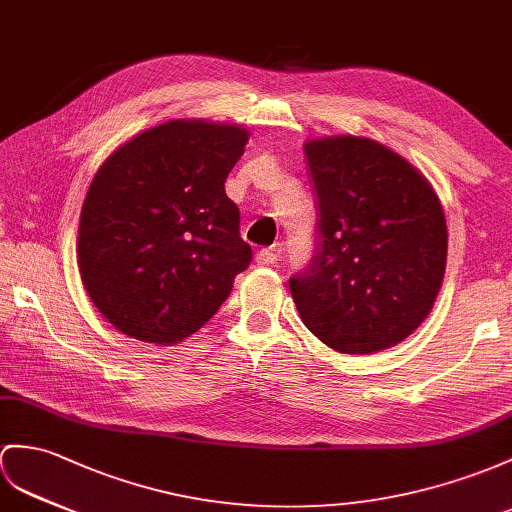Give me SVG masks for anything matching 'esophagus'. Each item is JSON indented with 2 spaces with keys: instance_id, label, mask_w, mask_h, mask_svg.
I'll return each instance as SVG.
<instances>
[{
  "instance_id": "obj_1",
  "label": "esophagus",
  "mask_w": 512,
  "mask_h": 512,
  "mask_svg": "<svg viewBox=\"0 0 512 512\" xmlns=\"http://www.w3.org/2000/svg\"><path fill=\"white\" fill-rule=\"evenodd\" d=\"M276 260H278L276 249H260V252L256 254V263H258V265H263V267L276 265Z\"/></svg>"
}]
</instances>
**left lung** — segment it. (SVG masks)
<instances>
[{"mask_svg":"<svg viewBox=\"0 0 512 512\" xmlns=\"http://www.w3.org/2000/svg\"><path fill=\"white\" fill-rule=\"evenodd\" d=\"M317 243L289 280L306 328L332 350L371 354L404 341L439 295L447 226L439 197L408 160L371 139L304 145Z\"/></svg>","mask_w":512,"mask_h":512,"instance_id":"obj_1","label":"left lung"}]
</instances>
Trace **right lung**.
<instances>
[{"label":"right lung","instance_id":"1","mask_svg":"<svg viewBox=\"0 0 512 512\" xmlns=\"http://www.w3.org/2000/svg\"><path fill=\"white\" fill-rule=\"evenodd\" d=\"M247 132L169 121L110 154L86 193L78 263L99 313L123 334L176 343L226 302L252 263L226 178Z\"/></svg>","mask_w":512,"mask_h":512}]
</instances>
